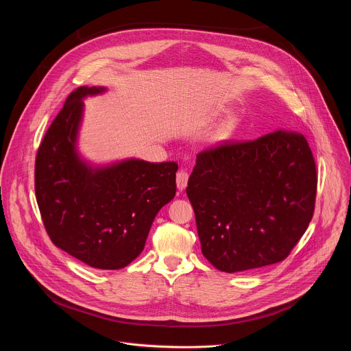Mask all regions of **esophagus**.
I'll use <instances>...</instances> for the list:
<instances>
[{
	"label": "esophagus",
	"instance_id": "obj_1",
	"mask_svg": "<svg viewBox=\"0 0 351 351\" xmlns=\"http://www.w3.org/2000/svg\"><path fill=\"white\" fill-rule=\"evenodd\" d=\"M187 180H189V175L184 171H179L176 175V186L179 190H184L187 186Z\"/></svg>",
	"mask_w": 351,
	"mask_h": 351
}]
</instances>
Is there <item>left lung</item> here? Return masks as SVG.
<instances>
[{"mask_svg": "<svg viewBox=\"0 0 351 351\" xmlns=\"http://www.w3.org/2000/svg\"><path fill=\"white\" fill-rule=\"evenodd\" d=\"M317 182L311 148L294 130L197 154L186 193L204 257L228 274L283 261L311 222Z\"/></svg>", "mask_w": 351, "mask_h": 351, "instance_id": "8db88e82", "label": "left lung"}]
</instances>
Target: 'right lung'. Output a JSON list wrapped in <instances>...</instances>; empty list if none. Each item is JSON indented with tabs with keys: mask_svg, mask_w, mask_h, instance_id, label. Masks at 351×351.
<instances>
[{
	"mask_svg": "<svg viewBox=\"0 0 351 351\" xmlns=\"http://www.w3.org/2000/svg\"><path fill=\"white\" fill-rule=\"evenodd\" d=\"M106 87L73 90L36 157L34 190L51 241L98 269H121L143 252L158 211L176 193V162L125 160L91 167L76 141L83 98Z\"/></svg>",
	"mask_w": 351,
	"mask_h": 351,
	"instance_id": "right-lung-1",
	"label": "right lung"
}]
</instances>
